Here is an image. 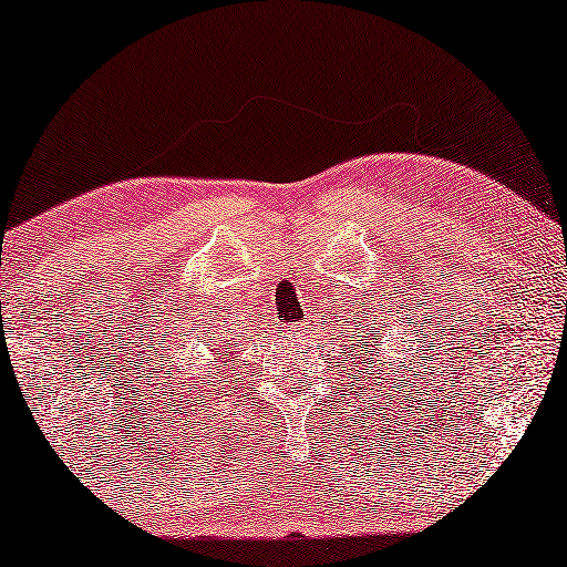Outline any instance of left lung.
Wrapping results in <instances>:
<instances>
[{"label":"left lung","mask_w":567,"mask_h":567,"mask_svg":"<svg viewBox=\"0 0 567 567\" xmlns=\"http://www.w3.org/2000/svg\"><path fill=\"white\" fill-rule=\"evenodd\" d=\"M367 316H369V312H367ZM377 336H379V328H374V323L361 326V331H351L349 338H357V341H361V343H351L349 357H357L361 364H367V357H377L379 346H382V343H379ZM357 344L360 346L359 350L355 349Z\"/></svg>","instance_id":"1"}]
</instances>
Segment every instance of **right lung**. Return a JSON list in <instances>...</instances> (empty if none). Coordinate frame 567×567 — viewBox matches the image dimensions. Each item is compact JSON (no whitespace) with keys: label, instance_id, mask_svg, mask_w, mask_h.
<instances>
[{"label":"right lung","instance_id":"obj_1","mask_svg":"<svg viewBox=\"0 0 567 567\" xmlns=\"http://www.w3.org/2000/svg\"><path fill=\"white\" fill-rule=\"evenodd\" d=\"M193 400H196V396H193Z\"/></svg>","mask_w":567,"mask_h":567}]
</instances>
